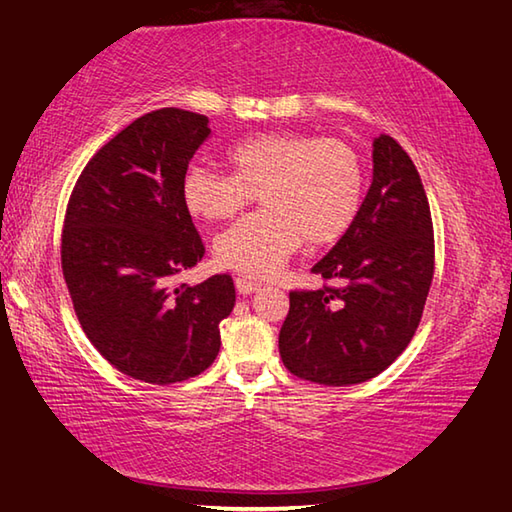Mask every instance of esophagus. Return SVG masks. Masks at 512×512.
<instances>
[{
	"label": "esophagus",
	"instance_id": "obj_1",
	"mask_svg": "<svg viewBox=\"0 0 512 512\" xmlns=\"http://www.w3.org/2000/svg\"><path fill=\"white\" fill-rule=\"evenodd\" d=\"M236 287H238V291H241L243 296H247V294H254V291H258L260 287H263V283H258V280L249 278V276H236Z\"/></svg>",
	"mask_w": 512,
	"mask_h": 512
}]
</instances>
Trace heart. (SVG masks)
Listing matches in <instances>:
<instances>
[{
	"label": "heart",
	"mask_w": 512,
	"mask_h": 512,
	"mask_svg": "<svg viewBox=\"0 0 512 512\" xmlns=\"http://www.w3.org/2000/svg\"><path fill=\"white\" fill-rule=\"evenodd\" d=\"M227 163L232 174L192 163L181 181L185 207L203 221H229L258 194L263 212L216 238V260L227 269L276 274L302 241L311 247L338 241L360 212L364 163L342 139L265 132L234 145Z\"/></svg>",
	"instance_id": "heart-1"
}]
</instances>
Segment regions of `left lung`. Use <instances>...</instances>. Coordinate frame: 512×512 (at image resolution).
Instances as JSON below:
<instances>
[{
  "label": "left lung",
  "mask_w": 512,
  "mask_h": 512,
  "mask_svg": "<svg viewBox=\"0 0 512 512\" xmlns=\"http://www.w3.org/2000/svg\"><path fill=\"white\" fill-rule=\"evenodd\" d=\"M311 271L338 287L289 291L278 336L285 367L325 387L375 378L409 347L435 271L429 198L389 134L373 141V181L356 221Z\"/></svg>",
  "instance_id": "1"
}]
</instances>
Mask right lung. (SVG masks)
<instances>
[{"mask_svg": "<svg viewBox=\"0 0 512 512\" xmlns=\"http://www.w3.org/2000/svg\"><path fill=\"white\" fill-rule=\"evenodd\" d=\"M207 123L179 108L143 114L92 156L68 201L61 269L72 307L101 356L141 382L203 373L236 302L229 274L174 285L205 254L181 181Z\"/></svg>", "mask_w": 512, "mask_h": 512, "instance_id": "right-lung-1", "label": "right lung"}]
</instances>
